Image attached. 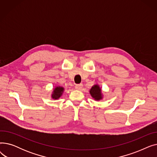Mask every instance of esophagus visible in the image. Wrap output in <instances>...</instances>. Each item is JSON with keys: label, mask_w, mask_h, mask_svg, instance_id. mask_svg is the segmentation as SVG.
I'll return each mask as SVG.
<instances>
[{"label": "esophagus", "mask_w": 157, "mask_h": 157, "mask_svg": "<svg viewBox=\"0 0 157 157\" xmlns=\"http://www.w3.org/2000/svg\"><path fill=\"white\" fill-rule=\"evenodd\" d=\"M83 84H78L75 86V88L78 90H81L82 88H83Z\"/></svg>", "instance_id": "34e87169"}]
</instances>
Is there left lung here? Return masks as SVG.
Listing matches in <instances>:
<instances>
[{"label":"left lung","mask_w":157,"mask_h":157,"mask_svg":"<svg viewBox=\"0 0 157 157\" xmlns=\"http://www.w3.org/2000/svg\"><path fill=\"white\" fill-rule=\"evenodd\" d=\"M90 94L95 101H99L104 98V95L102 92V89L99 85L95 84L89 90Z\"/></svg>","instance_id":"left-lung-1"}]
</instances>
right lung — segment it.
I'll return each mask as SVG.
<instances>
[{
  "label": "right lung",
  "mask_w": 157,
  "mask_h": 157,
  "mask_svg": "<svg viewBox=\"0 0 157 157\" xmlns=\"http://www.w3.org/2000/svg\"><path fill=\"white\" fill-rule=\"evenodd\" d=\"M64 88L61 86H55L53 90L52 94L51 95V97L54 100H58L59 99L60 97L62 95L63 92H64Z\"/></svg>",
  "instance_id": "obj_1"
}]
</instances>
